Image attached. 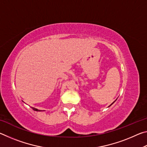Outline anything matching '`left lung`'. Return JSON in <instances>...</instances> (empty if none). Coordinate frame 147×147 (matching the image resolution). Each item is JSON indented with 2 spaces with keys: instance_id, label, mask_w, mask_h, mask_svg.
<instances>
[{
  "instance_id": "8db88e82",
  "label": "left lung",
  "mask_w": 147,
  "mask_h": 147,
  "mask_svg": "<svg viewBox=\"0 0 147 147\" xmlns=\"http://www.w3.org/2000/svg\"><path fill=\"white\" fill-rule=\"evenodd\" d=\"M115 101H114V102H113V103H112V104H111V105H112V104H113V103H114V102H115ZM111 105H110V106H111Z\"/></svg>"
}]
</instances>
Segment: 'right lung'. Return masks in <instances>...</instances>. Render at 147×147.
I'll list each match as a JSON object with an SVG mask.
<instances>
[{
  "mask_svg": "<svg viewBox=\"0 0 147 147\" xmlns=\"http://www.w3.org/2000/svg\"><path fill=\"white\" fill-rule=\"evenodd\" d=\"M32 109H33L34 110H35V111H41V110H39V109H38L34 108H32Z\"/></svg>",
  "mask_w": 147,
  "mask_h": 147,
  "instance_id": "1",
  "label": "right lung"
}]
</instances>
